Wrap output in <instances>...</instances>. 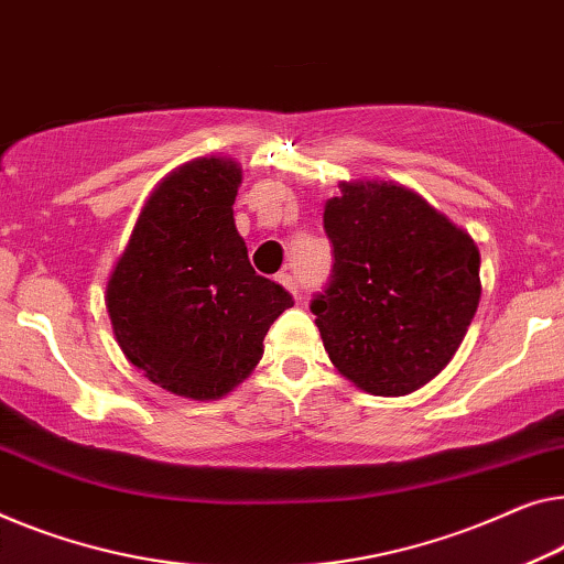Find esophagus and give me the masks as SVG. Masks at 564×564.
Returning <instances> with one entry per match:
<instances>
[{
	"instance_id": "34e87169",
	"label": "esophagus",
	"mask_w": 564,
	"mask_h": 564,
	"mask_svg": "<svg viewBox=\"0 0 564 564\" xmlns=\"http://www.w3.org/2000/svg\"><path fill=\"white\" fill-rule=\"evenodd\" d=\"M275 281H279L283 289H289L293 296H299V285H296V279H293L291 273H279V275H275Z\"/></svg>"
}]
</instances>
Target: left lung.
Instances as JSON below:
<instances>
[{
  "label": "left lung",
  "mask_w": 564,
  "mask_h": 564,
  "mask_svg": "<svg viewBox=\"0 0 564 564\" xmlns=\"http://www.w3.org/2000/svg\"><path fill=\"white\" fill-rule=\"evenodd\" d=\"M324 207L329 283L311 301L332 365L382 398L431 382L464 341L481 299L470 235L388 182H341Z\"/></svg>",
  "instance_id": "obj_1"
}]
</instances>
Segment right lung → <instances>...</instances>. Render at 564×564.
Returning a JSON list of instances; mask_svg holds the SVG:
<instances>
[{
    "label": "right lung",
    "mask_w": 564,
    "mask_h": 564,
    "mask_svg": "<svg viewBox=\"0 0 564 564\" xmlns=\"http://www.w3.org/2000/svg\"><path fill=\"white\" fill-rule=\"evenodd\" d=\"M242 182L230 159L180 166L151 192L106 289L116 341L159 388L215 400L263 357L291 293L253 271L232 205Z\"/></svg>",
    "instance_id": "1"
}]
</instances>
